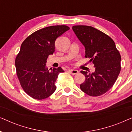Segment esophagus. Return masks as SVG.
I'll return each mask as SVG.
<instances>
[{
    "label": "esophagus",
    "mask_w": 132,
    "mask_h": 132,
    "mask_svg": "<svg viewBox=\"0 0 132 132\" xmlns=\"http://www.w3.org/2000/svg\"><path fill=\"white\" fill-rule=\"evenodd\" d=\"M68 71H69L70 73L71 74V75H77V74L79 73V71H78V70H74V69L69 70H68Z\"/></svg>",
    "instance_id": "esophagus-1"
}]
</instances>
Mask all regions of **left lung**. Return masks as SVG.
Listing matches in <instances>:
<instances>
[{"mask_svg":"<svg viewBox=\"0 0 132 132\" xmlns=\"http://www.w3.org/2000/svg\"><path fill=\"white\" fill-rule=\"evenodd\" d=\"M74 32L85 47V57L95 68L94 73L82 71L85 80L80 89L92 97L104 94L112 87L121 71V55L109 36L93 27L77 25Z\"/></svg>","mask_w":132,"mask_h":132,"instance_id":"1","label":"left lung"}]
</instances>
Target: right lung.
<instances>
[{"instance_id":"1","label":"right lung","mask_w":132,"mask_h":132,"mask_svg":"<svg viewBox=\"0 0 132 132\" xmlns=\"http://www.w3.org/2000/svg\"><path fill=\"white\" fill-rule=\"evenodd\" d=\"M69 29L65 25L46 27L32 33L21 44L15 61L16 73L21 88L32 98L45 99L56 89V80L64 71L60 67L48 70L46 64L55 52L56 39Z\"/></svg>"}]
</instances>
